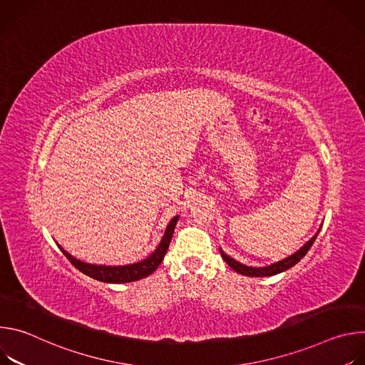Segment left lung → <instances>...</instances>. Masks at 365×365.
I'll return each instance as SVG.
<instances>
[{
    "instance_id": "left-lung-1",
    "label": "left lung",
    "mask_w": 365,
    "mask_h": 365,
    "mask_svg": "<svg viewBox=\"0 0 365 365\" xmlns=\"http://www.w3.org/2000/svg\"><path fill=\"white\" fill-rule=\"evenodd\" d=\"M319 232V231H318ZM317 237H318V234L315 235V237H312L297 252H294L293 255H290V257H287V258H284V259H282V262H279V263H274V264H272V266H269V267H259V269H254V267H248V266H242L241 263H238V262H235L234 258H231V257H228L227 254H224V251H221V255H222V258L225 259L227 262V264L232 269V270H235L237 273H240V274H244V276H250V277H266V276H274V274H279V273H282V272H284V270H287V269H290V267H293L294 264H297L300 259L306 255V252L309 251V248L314 245V242H315V240H317Z\"/></svg>"
}]
</instances>
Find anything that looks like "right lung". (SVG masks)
Returning <instances> with one entry per match:
<instances>
[{
    "label": "right lung",
    "mask_w": 365,
    "mask_h": 365,
    "mask_svg": "<svg viewBox=\"0 0 365 365\" xmlns=\"http://www.w3.org/2000/svg\"><path fill=\"white\" fill-rule=\"evenodd\" d=\"M178 220H179V217H175L169 222L168 230H166V232H165V235H163L158 250H155L150 257L143 259V262L135 263V264L118 266V267L86 264V263L81 262V259H76L75 257H72L61 245H59V248L66 255V258L69 259V262L79 272H82L83 274L92 277L95 280H99V282H103V283H130V282H135V280H140L143 277L150 276L155 269L160 266V263L163 262V258H165V254H166V251H168V248L170 245V241H172L173 231H175Z\"/></svg>",
    "instance_id": "obj_1"
}]
</instances>
